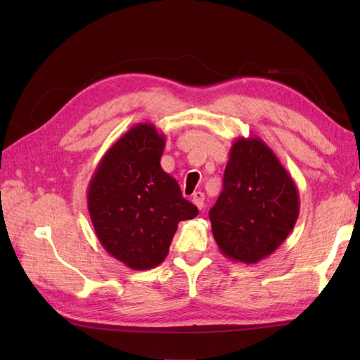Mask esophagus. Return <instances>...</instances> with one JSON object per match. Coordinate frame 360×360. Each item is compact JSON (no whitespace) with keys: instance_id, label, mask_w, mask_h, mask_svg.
Returning <instances> with one entry per match:
<instances>
[{"instance_id":"esophagus-1","label":"esophagus","mask_w":360,"mask_h":360,"mask_svg":"<svg viewBox=\"0 0 360 360\" xmlns=\"http://www.w3.org/2000/svg\"><path fill=\"white\" fill-rule=\"evenodd\" d=\"M192 202L196 205L198 209L204 207V193L202 192H195L192 195Z\"/></svg>"}]
</instances>
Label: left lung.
Listing matches in <instances>:
<instances>
[{"instance_id": "8db88e82", "label": "left lung", "mask_w": 360, "mask_h": 360, "mask_svg": "<svg viewBox=\"0 0 360 360\" xmlns=\"http://www.w3.org/2000/svg\"><path fill=\"white\" fill-rule=\"evenodd\" d=\"M300 200L294 179L259 137H236L223 192L210 209L221 254L246 264L269 257L292 231Z\"/></svg>"}]
</instances>
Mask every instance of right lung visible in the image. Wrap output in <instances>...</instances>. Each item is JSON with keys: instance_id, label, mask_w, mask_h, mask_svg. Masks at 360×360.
Returning <instances> with one entry per match:
<instances>
[{"instance_id": "1", "label": "right lung", "mask_w": 360, "mask_h": 360, "mask_svg": "<svg viewBox=\"0 0 360 360\" xmlns=\"http://www.w3.org/2000/svg\"><path fill=\"white\" fill-rule=\"evenodd\" d=\"M165 136L137 124L105 153L88 186V212L103 249L134 271L160 264L179 221L198 215L160 167Z\"/></svg>"}]
</instances>
